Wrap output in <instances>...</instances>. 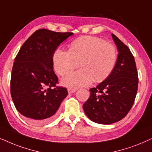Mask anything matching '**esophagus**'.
Instances as JSON below:
<instances>
[{"label": "esophagus", "instance_id": "1", "mask_svg": "<svg viewBox=\"0 0 152 152\" xmlns=\"http://www.w3.org/2000/svg\"><path fill=\"white\" fill-rule=\"evenodd\" d=\"M77 91L76 88H68V94H73Z\"/></svg>", "mask_w": 152, "mask_h": 152}]
</instances>
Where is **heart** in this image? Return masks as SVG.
Segmentation results:
<instances>
[{"label":"heart","instance_id":"1","mask_svg":"<svg viewBox=\"0 0 152 152\" xmlns=\"http://www.w3.org/2000/svg\"><path fill=\"white\" fill-rule=\"evenodd\" d=\"M117 54L115 47L102 39L84 36L71 43L70 50L58 48L53 56L54 68L61 76L66 75L77 68L81 70L63 79L64 85L69 87L87 86L93 82L105 80L115 68Z\"/></svg>","mask_w":152,"mask_h":152}]
</instances>
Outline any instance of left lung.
<instances>
[{
    "mask_svg": "<svg viewBox=\"0 0 152 152\" xmlns=\"http://www.w3.org/2000/svg\"><path fill=\"white\" fill-rule=\"evenodd\" d=\"M117 45L118 57L111 74L95 88L83 109L92 121L111 124L124 118L133 106L138 86L135 58L126 45L112 34Z\"/></svg>",
    "mask_w": 152,
    "mask_h": 152,
    "instance_id": "1",
    "label": "left lung"
}]
</instances>
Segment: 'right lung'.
Segmentation results:
<instances>
[{"label":"right lung","instance_id":"1","mask_svg":"<svg viewBox=\"0 0 152 152\" xmlns=\"http://www.w3.org/2000/svg\"><path fill=\"white\" fill-rule=\"evenodd\" d=\"M73 33L39 29L26 40L15 59L10 81L16 109L31 123L50 121L65 98L66 88L56 86L53 55L59 45Z\"/></svg>","mask_w":152,"mask_h":152}]
</instances>
